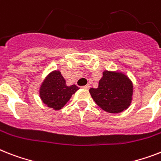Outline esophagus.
Instances as JSON below:
<instances>
[{"instance_id": "esophagus-1", "label": "esophagus", "mask_w": 161, "mask_h": 161, "mask_svg": "<svg viewBox=\"0 0 161 161\" xmlns=\"http://www.w3.org/2000/svg\"><path fill=\"white\" fill-rule=\"evenodd\" d=\"M89 87H90V86H89V85H88V84H87V85H85V86H83V88H85V89H88V88H89Z\"/></svg>"}]
</instances>
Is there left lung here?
<instances>
[{
    "instance_id": "left-lung-1",
    "label": "left lung",
    "mask_w": 161,
    "mask_h": 161,
    "mask_svg": "<svg viewBox=\"0 0 161 161\" xmlns=\"http://www.w3.org/2000/svg\"><path fill=\"white\" fill-rule=\"evenodd\" d=\"M89 92L98 107L109 113L126 110L132 101L133 83L126 74L118 71H105L98 87H91Z\"/></svg>"
}]
</instances>
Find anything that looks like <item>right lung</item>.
Here are the masks:
<instances>
[{"mask_svg": "<svg viewBox=\"0 0 161 161\" xmlns=\"http://www.w3.org/2000/svg\"><path fill=\"white\" fill-rule=\"evenodd\" d=\"M78 89L79 87L75 84L68 86L61 72L54 70L43 81L40 87V97L48 108L59 110Z\"/></svg>", "mask_w": 161, "mask_h": 161, "instance_id": "obj_1", "label": "right lung"}]
</instances>
